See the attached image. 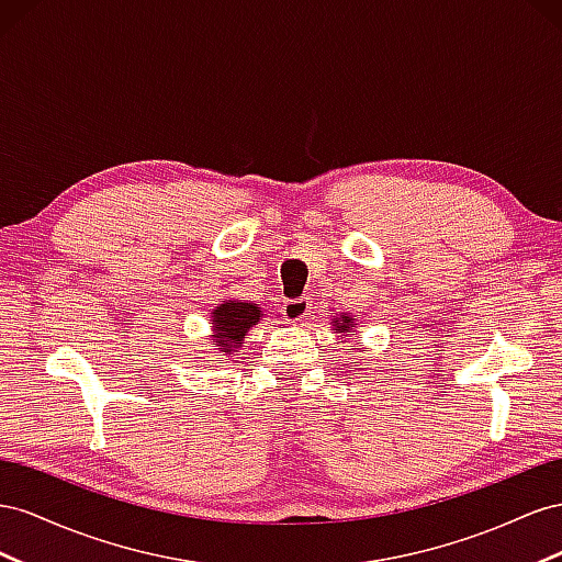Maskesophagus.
I'll list each match as a JSON object with an SVG mask.
<instances>
[{
	"label": "esophagus",
	"mask_w": 562,
	"mask_h": 562,
	"mask_svg": "<svg viewBox=\"0 0 562 562\" xmlns=\"http://www.w3.org/2000/svg\"><path fill=\"white\" fill-rule=\"evenodd\" d=\"M311 306L313 303L308 296L286 299L282 306V315H284V319H290V323H303V319H308V315H311Z\"/></svg>",
	"instance_id": "esophagus-1"
}]
</instances>
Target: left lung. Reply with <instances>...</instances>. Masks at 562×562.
Listing matches in <instances>:
<instances>
[{
  "label": "left lung",
  "mask_w": 562,
  "mask_h": 562,
  "mask_svg": "<svg viewBox=\"0 0 562 562\" xmlns=\"http://www.w3.org/2000/svg\"><path fill=\"white\" fill-rule=\"evenodd\" d=\"M334 329H336V334L346 336L352 329V315L344 313L341 317H334Z\"/></svg>",
  "instance_id": "left-lung-1"
}]
</instances>
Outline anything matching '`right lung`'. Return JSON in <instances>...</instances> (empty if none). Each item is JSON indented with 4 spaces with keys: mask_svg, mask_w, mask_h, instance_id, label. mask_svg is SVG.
<instances>
[{
    "mask_svg": "<svg viewBox=\"0 0 562 562\" xmlns=\"http://www.w3.org/2000/svg\"><path fill=\"white\" fill-rule=\"evenodd\" d=\"M263 311L259 303H245V301H223L212 311V341L221 348V352L233 356L245 341L247 331L259 323Z\"/></svg>",
    "mask_w": 562,
    "mask_h": 562,
    "instance_id": "right-lung-1",
    "label": "right lung"
}]
</instances>
